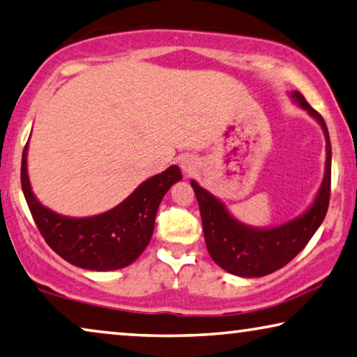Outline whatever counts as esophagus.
<instances>
[{
    "instance_id": "esophagus-1",
    "label": "esophagus",
    "mask_w": 357,
    "mask_h": 357,
    "mask_svg": "<svg viewBox=\"0 0 357 357\" xmlns=\"http://www.w3.org/2000/svg\"><path fill=\"white\" fill-rule=\"evenodd\" d=\"M179 165L185 174H192L195 172L197 162L192 155H183L179 158Z\"/></svg>"
}]
</instances>
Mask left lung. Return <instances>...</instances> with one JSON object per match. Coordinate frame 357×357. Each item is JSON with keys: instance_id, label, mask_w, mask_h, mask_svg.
<instances>
[{"instance_id": "8db88e82", "label": "left lung", "mask_w": 357, "mask_h": 357, "mask_svg": "<svg viewBox=\"0 0 357 357\" xmlns=\"http://www.w3.org/2000/svg\"><path fill=\"white\" fill-rule=\"evenodd\" d=\"M294 102L305 109L319 125L326 136V172L321 188L312 205L303 215L274 227H253L236 220L222 202L210 194L192 179L197 200H199L205 243L210 257L220 268L241 278H263L291 261L314 232L322 225L331 200L332 178V146L327 125L321 114L306 102L305 96L290 93Z\"/></svg>"}]
</instances>
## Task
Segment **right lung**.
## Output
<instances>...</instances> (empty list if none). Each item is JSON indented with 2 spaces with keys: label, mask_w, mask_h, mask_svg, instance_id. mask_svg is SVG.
<instances>
[{
  "label": "right lung",
  "mask_w": 357,
  "mask_h": 357,
  "mask_svg": "<svg viewBox=\"0 0 357 357\" xmlns=\"http://www.w3.org/2000/svg\"><path fill=\"white\" fill-rule=\"evenodd\" d=\"M26 151L29 142L22 153L20 181L41 236L66 261L89 271H115L136 261L151 242L163 195L183 178L179 167L172 165L137 185L115 208L86 218L63 216L35 197L26 172Z\"/></svg>",
  "instance_id": "right-lung-1"
}]
</instances>
